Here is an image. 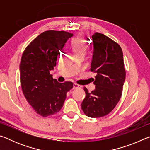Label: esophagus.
<instances>
[{"instance_id": "34e87169", "label": "esophagus", "mask_w": 150, "mask_h": 150, "mask_svg": "<svg viewBox=\"0 0 150 150\" xmlns=\"http://www.w3.org/2000/svg\"><path fill=\"white\" fill-rule=\"evenodd\" d=\"M80 87H81V86L77 84V83H74V84H73V89H75V88H80Z\"/></svg>"}]
</instances>
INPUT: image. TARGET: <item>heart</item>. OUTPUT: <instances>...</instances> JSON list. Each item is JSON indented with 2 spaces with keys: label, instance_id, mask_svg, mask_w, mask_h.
Segmentation results:
<instances>
[{
  "label": "heart",
  "instance_id": "b5f03b06",
  "mask_svg": "<svg viewBox=\"0 0 150 150\" xmlns=\"http://www.w3.org/2000/svg\"><path fill=\"white\" fill-rule=\"evenodd\" d=\"M72 46L76 55L79 54H84L87 50V45L85 44V42L81 35H77L73 40Z\"/></svg>",
  "mask_w": 150,
  "mask_h": 150
}]
</instances>
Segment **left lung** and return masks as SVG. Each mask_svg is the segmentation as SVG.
I'll return each instance as SVG.
<instances>
[{"mask_svg": "<svg viewBox=\"0 0 150 150\" xmlns=\"http://www.w3.org/2000/svg\"><path fill=\"white\" fill-rule=\"evenodd\" d=\"M90 38L93 45L91 71L96 73V87L91 93L84 88L81 108L88 117L100 118L108 115L120 100L126 71L122 50L117 43L98 32Z\"/></svg>", "mask_w": 150, "mask_h": 150, "instance_id": "1", "label": "left lung"}]
</instances>
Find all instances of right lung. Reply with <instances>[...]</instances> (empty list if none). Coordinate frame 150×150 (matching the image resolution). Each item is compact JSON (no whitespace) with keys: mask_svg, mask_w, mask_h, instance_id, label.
Here are the masks:
<instances>
[{"mask_svg":"<svg viewBox=\"0 0 150 150\" xmlns=\"http://www.w3.org/2000/svg\"><path fill=\"white\" fill-rule=\"evenodd\" d=\"M73 34L48 30L37 36L25 49L20 64L22 90L35 112L43 117L57 113L73 83H60L50 71L56 65L59 51Z\"/></svg>","mask_w":150,"mask_h":150,"instance_id":"right-lung-1","label":"right lung"}]
</instances>
